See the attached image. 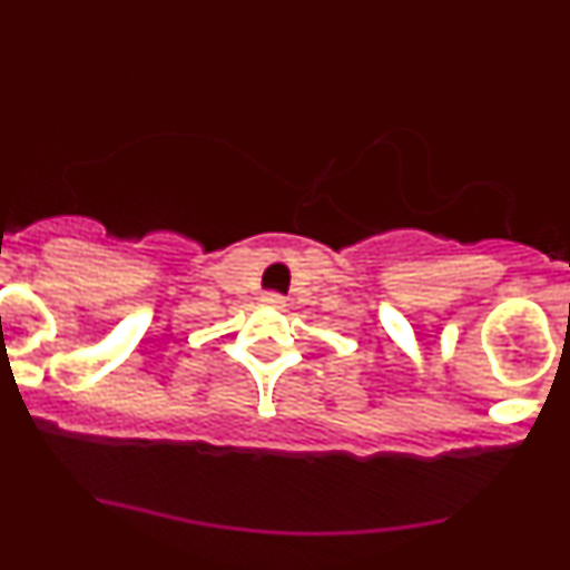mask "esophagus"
Instances as JSON below:
<instances>
[{"instance_id":"34e87169","label":"esophagus","mask_w":570,"mask_h":570,"mask_svg":"<svg viewBox=\"0 0 570 570\" xmlns=\"http://www.w3.org/2000/svg\"><path fill=\"white\" fill-rule=\"evenodd\" d=\"M259 303L267 305V307H276V311H281V307L286 305V299L281 297V294H276V292H267V294H263V299H259Z\"/></svg>"}]
</instances>
